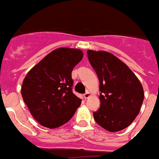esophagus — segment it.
<instances>
[{
  "label": "esophagus",
  "mask_w": 159,
  "mask_h": 159,
  "mask_svg": "<svg viewBox=\"0 0 159 159\" xmlns=\"http://www.w3.org/2000/svg\"><path fill=\"white\" fill-rule=\"evenodd\" d=\"M90 93L89 91H86V93H85V94H83L84 98H89V97H90Z\"/></svg>",
  "instance_id": "esophagus-1"
}]
</instances>
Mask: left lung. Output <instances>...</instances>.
Returning <instances> with one entry per match:
<instances>
[{
	"label": "left lung",
	"mask_w": 159,
	"mask_h": 159,
	"mask_svg": "<svg viewBox=\"0 0 159 159\" xmlns=\"http://www.w3.org/2000/svg\"><path fill=\"white\" fill-rule=\"evenodd\" d=\"M87 56L99 80L100 108L93 113L94 120L109 132L123 130L135 120L142 105L141 82L114 55L88 50Z\"/></svg>",
	"instance_id": "obj_1"
}]
</instances>
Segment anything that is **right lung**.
Wrapping results in <instances>:
<instances>
[{
	"label": "right lung",
	"instance_id": "add662e5",
	"mask_svg": "<svg viewBox=\"0 0 159 159\" xmlns=\"http://www.w3.org/2000/svg\"><path fill=\"white\" fill-rule=\"evenodd\" d=\"M83 57L79 49L52 51L28 72L22 96L32 116L41 125L56 129L67 123L82 100L73 93L72 71Z\"/></svg>",
	"mask_w": 159,
	"mask_h": 159
}]
</instances>
